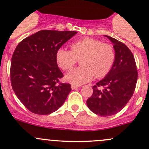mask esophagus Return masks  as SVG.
<instances>
[{
    "label": "esophagus",
    "mask_w": 149,
    "mask_h": 149,
    "mask_svg": "<svg viewBox=\"0 0 149 149\" xmlns=\"http://www.w3.org/2000/svg\"><path fill=\"white\" fill-rule=\"evenodd\" d=\"M78 88H79V86H75V85H71V89H72V90L78 89Z\"/></svg>",
    "instance_id": "obj_1"
}]
</instances>
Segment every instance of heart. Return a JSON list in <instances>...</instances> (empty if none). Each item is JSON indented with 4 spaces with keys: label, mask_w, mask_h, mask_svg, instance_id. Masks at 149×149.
<instances>
[{
    "label": "heart",
    "mask_w": 149,
    "mask_h": 149,
    "mask_svg": "<svg viewBox=\"0 0 149 149\" xmlns=\"http://www.w3.org/2000/svg\"><path fill=\"white\" fill-rule=\"evenodd\" d=\"M71 50L60 49L56 52V62L63 71L70 70L80 59L81 67L66 73L65 80L75 86L89 82L93 77L103 78L115 61V51L112 45L101 41L85 37L71 45Z\"/></svg>",
    "instance_id": "obj_1"
}]
</instances>
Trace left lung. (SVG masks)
<instances>
[{
  "label": "left lung",
  "instance_id": "8db88e82",
  "mask_svg": "<svg viewBox=\"0 0 149 149\" xmlns=\"http://www.w3.org/2000/svg\"><path fill=\"white\" fill-rule=\"evenodd\" d=\"M113 44L115 61L104 78L93 86V95L87 100L88 108L102 117L117 114L133 95L138 72L133 54L125 44L104 35ZM102 87L103 89L100 88Z\"/></svg>",
  "mask_w": 149,
  "mask_h": 149
}]
</instances>
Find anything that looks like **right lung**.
<instances>
[{
  "instance_id": "right-lung-1",
  "label": "right lung",
  "mask_w": 149,
  "mask_h": 149,
  "mask_svg": "<svg viewBox=\"0 0 149 149\" xmlns=\"http://www.w3.org/2000/svg\"><path fill=\"white\" fill-rule=\"evenodd\" d=\"M76 31L41 30L17 46L11 59L13 91L30 112L49 114L66 100L71 85L59 83L63 76L56 62V52Z\"/></svg>"
}]
</instances>
